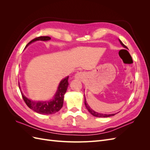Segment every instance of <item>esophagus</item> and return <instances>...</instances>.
Wrapping results in <instances>:
<instances>
[{
    "label": "esophagus",
    "mask_w": 150,
    "mask_h": 150,
    "mask_svg": "<svg viewBox=\"0 0 150 150\" xmlns=\"http://www.w3.org/2000/svg\"><path fill=\"white\" fill-rule=\"evenodd\" d=\"M84 74H83V72H78V73L77 74H76V75H75V79H78V80H81L83 78H84Z\"/></svg>",
    "instance_id": "esophagus-1"
}]
</instances>
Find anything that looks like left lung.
<instances>
[{
  "mask_svg": "<svg viewBox=\"0 0 150 150\" xmlns=\"http://www.w3.org/2000/svg\"><path fill=\"white\" fill-rule=\"evenodd\" d=\"M119 41L120 42V44L122 45V46L126 48V49H128V47H127L125 45L122 43L121 42V40L120 39H119ZM84 104H85V106L86 108V109L88 110V111L93 116H95V117H110V116H115L116 113H115V114H110V115H108V114H104V113H100V112H96L95 111H94L93 109H91V108L89 104H88V102L87 101H86V97L84 96Z\"/></svg>",
  "mask_w": 150,
  "mask_h": 150,
  "instance_id": "obj_1",
  "label": "left lung"
}]
</instances>
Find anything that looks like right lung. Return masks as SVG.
Instances as JSON below:
<instances>
[{"instance_id":"add662e5","label":"right lung","mask_w":150,"mask_h":150,"mask_svg":"<svg viewBox=\"0 0 150 150\" xmlns=\"http://www.w3.org/2000/svg\"><path fill=\"white\" fill-rule=\"evenodd\" d=\"M51 39V38L49 36H40V37L36 38L30 41L26 47L30 44L37 40H42V41H47ZM68 78L69 76H67L66 78L63 79L61 81V82L58 86L57 91L54 94V98L49 101H33L27 98L24 96V94L22 93V96L24 101L30 109L34 111L39 113L41 115H51L54 114L56 112L59 111L63 106V102H64V94L66 92L68 85ZM19 87L21 90L20 85L19 84Z\"/></svg>"}]
</instances>
